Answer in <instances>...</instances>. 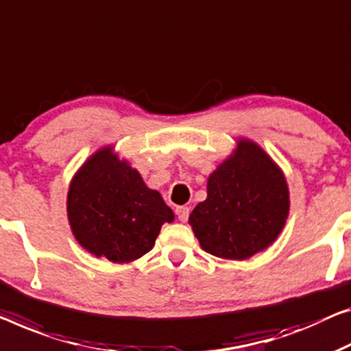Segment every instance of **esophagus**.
Wrapping results in <instances>:
<instances>
[{
    "label": "esophagus",
    "mask_w": 351,
    "mask_h": 351,
    "mask_svg": "<svg viewBox=\"0 0 351 351\" xmlns=\"http://www.w3.org/2000/svg\"><path fill=\"white\" fill-rule=\"evenodd\" d=\"M176 216H178V219H180L181 222H186L187 219H189V213H191V209L187 208V206H176Z\"/></svg>",
    "instance_id": "34e87169"
}]
</instances>
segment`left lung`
I'll use <instances>...</instances> for the list:
<instances>
[{
	"mask_svg": "<svg viewBox=\"0 0 351 351\" xmlns=\"http://www.w3.org/2000/svg\"><path fill=\"white\" fill-rule=\"evenodd\" d=\"M206 193L191 213L189 226L200 247L219 258L241 261L268 249L290 213L284 171L245 137L208 176Z\"/></svg>",
	"mask_w": 351,
	"mask_h": 351,
	"instance_id": "8db88e82",
	"label": "left lung"
}]
</instances>
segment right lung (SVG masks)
Masks as SVG:
<instances>
[{
	"mask_svg": "<svg viewBox=\"0 0 351 351\" xmlns=\"http://www.w3.org/2000/svg\"><path fill=\"white\" fill-rule=\"evenodd\" d=\"M72 234L94 257L132 263L154 247L160 227L175 214L145 184L137 169L106 145L83 162L67 192Z\"/></svg>",
	"mask_w": 351,
	"mask_h": 351,
	"instance_id": "obj_1",
	"label": "right lung"
}]
</instances>
